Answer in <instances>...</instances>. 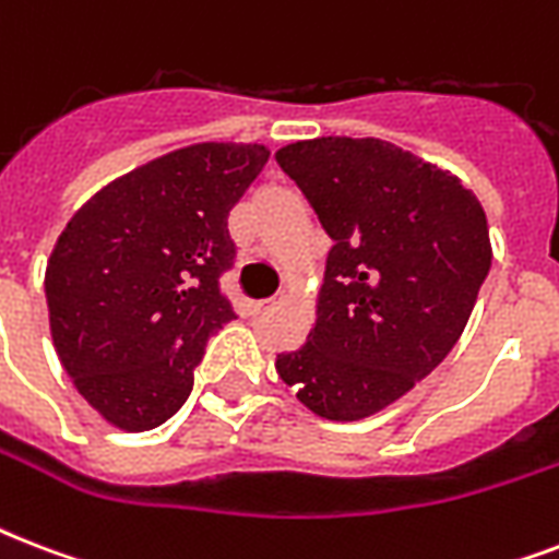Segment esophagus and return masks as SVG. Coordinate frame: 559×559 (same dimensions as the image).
Listing matches in <instances>:
<instances>
[{
	"mask_svg": "<svg viewBox=\"0 0 559 559\" xmlns=\"http://www.w3.org/2000/svg\"><path fill=\"white\" fill-rule=\"evenodd\" d=\"M281 305H284V296L266 298V301H258V305H254V310H258V313H270V310H275V307H281Z\"/></svg>",
	"mask_w": 559,
	"mask_h": 559,
	"instance_id": "1",
	"label": "esophagus"
}]
</instances>
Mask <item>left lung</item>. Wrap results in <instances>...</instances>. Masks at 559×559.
I'll return each instance as SVG.
<instances>
[{"instance_id": "1", "label": "left lung", "mask_w": 559, "mask_h": 559, "mask_svg": "<svg viewBox=\"0 0 559 559\" xmlns=\"http://www.w3.org/2000/svg\"><path fill=\"white\" fill-rule=\"evenodd\" d=\"M333 246L316 322L275 371L336 424L391 406L461 340L493 246L459 177L382 139L322 135L281 147Z\"/></svg>"}]
</instances>
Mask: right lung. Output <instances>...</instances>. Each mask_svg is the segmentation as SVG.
<instances>
[{
	"label": "right lung",
	"instance_id": "right-lung-1",
	"mask_svg": "<svg viewBox=\"0 0 559 559\" xmlns=\"http://www.w3.org/2000/svg\"><path fill=\"white\" fill-rule=\"evenodd\" d=\"M266 144L200 142L112 179L74 211L46 266L48 328L81 397L121 432L179 412L205 342L235 319L228 211Z\"/></svg>",
	"mask_w": 559,
	"mask_h": 559
}]
</instances>
